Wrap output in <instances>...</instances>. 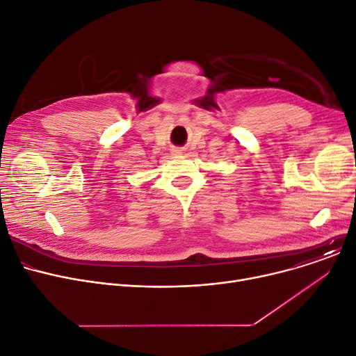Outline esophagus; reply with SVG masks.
<instances>
[{"instance_id":"1","label":"esophagus","mask_w":356,"mask_h":356,"mask_svg":"<svg viewBox=\"0 0 356 356\" xmlns=\"http://www.w3.org/2000/svg\"><path fill=\"white\" fill-rule=\"evenodd\" d=\"M172 154L174 155H181L182 152H181V149H178V148H175V149H172Z\"/></svg>"}]
</instances>
